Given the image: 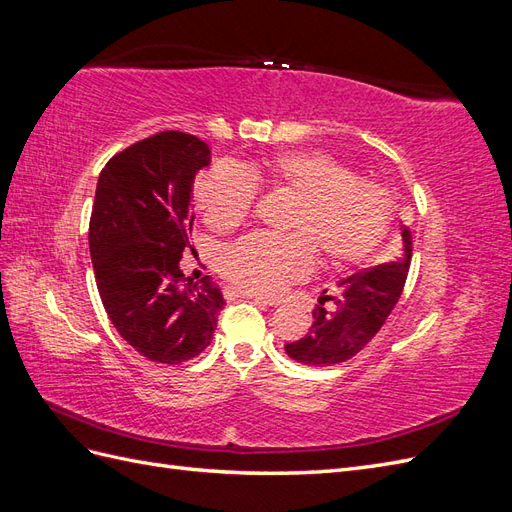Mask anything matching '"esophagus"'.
Returning <instances> with one entry per match:
<instances>
[{"mask_svg":"<svg viewBox=\"0 0 512 512\" xmlns=\"http://www.w3.org/2000/svg\"><path fill=\"white\" fill-rule=\"evenodd\" d=\"M228 294H232V297L254 299V301H256V303H260V305H271V301H269V299H265V297H260V294H256V292H250V290H243V288H228Z\"/></svg>","mask_w":512,"mask_h":512,"instance_id":"obj_1","label":"esophagus"}]
</instances>
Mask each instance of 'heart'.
Here are the masks:
<instances>
[{
  "mask_svg": "<svg viewBox=\"0 0 512 512\" xmlns=\"http://www.w3.org/2000/svg\"><path fill=\"white\" fill-rule=\"evenodd\" d=\"M260 179L273 196L292 200L288 237L250 235L222 254V275L235 286L277 294L312 273L316 256L329 271L359 267L389 235L395 194L389 185L359 179L327 151H286L262 162ZM196 207L213 232L239 228L254 209V177L235 166H215L196 183Z\"/></svg>",
  "mask_w": 512,
  "mask_h": 512,
  "instance_id": "1",
  "label": "heart"
}]
</instances>
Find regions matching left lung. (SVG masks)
Listing matches in <instances>:
<instances>
[{"mask_svg": "<svg viewBox=\"0 0 512 512\" xmlns=\"http://www.w3.org/2000/svg\"><path fill=\"white\" fill-rule=\"evenodd\" d=\"M412 256L410 232L404 230V256L339 282L335 294L320 297L309 333L284 350L297 363L329 367L361 352L393 312L404 292Z\"/></svg>", "mask_w": 512, "mask_h": 512, "instance_id": "1", "label": "left lung"}]
</instances>
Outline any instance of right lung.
<instances>
[{
  "label": "right lung",
  "mask_w": 512,
  "mask_h": 512,
  "mask_svg": "<svg viewBox=\"0 0 512 512\" xmlns=\"http://www.w3.org/2000/svg\"><path fill=\"white\" fill-rule=\"evenodd\" d=\"M209 160L198 136L164 130L115 153L98 179L89 252L102 305L119 335L156 363L203 352L226 305L209 282L179 284L192 247V183Z\"/></svg>",
  "instance_id": "1"
}]
</instances>
